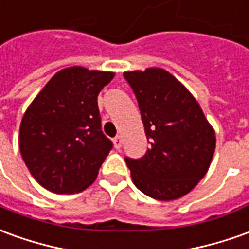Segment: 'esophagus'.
Here are the masks:
<instances>
[{
  "label": "esophagus",
  "instance_id": "1",
  "mask_svg": "<svg viewBox=\"0 0 249 249\" xmlns=\"http://www.w3.org/2000/svg\"><path fill=\"white\" fill-rule=\"evenodd\" d=\"M113 144H114V148H116V149L121 148V144H123V139H121V136H120V135H117V136L113 139Z\"/></svg>",
  "mask_w": 249,
  "mask_h": 249
}]
</instances>
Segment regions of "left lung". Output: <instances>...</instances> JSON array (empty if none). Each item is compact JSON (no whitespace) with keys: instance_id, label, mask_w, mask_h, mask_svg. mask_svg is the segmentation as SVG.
Instances as JSON below:
<instances>
[{"instance_id":"obj_1","label":"left lung","mask_w":249,"mask_h":249,"mask_svg":"<svg viewBox=\"0 0 249 249\" xmlns=\"http://www.w3.org/2000/svg\"><path fill=\"white\" fill-rule=\"evenodd\" d=\"M136 97L149 148L125 156L139 190L159 201L187 194L205 177L215 148L214 130L194 97L161 69L124 72Z\"/></svg>"}]
</instances>
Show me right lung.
Wrapping results in <instances>:
<instances>
[{
	"mask_svg": "<svg viewBox=\"0 0 249 249\" xmlns=\"http://www.w3.org/2000/svg\"><path fill=\"white\" fill-rule=\"evenodd\" d=\"M113 72L70 67L52 76L20 125V151L47 190L72 194L94 182L113 142L101 130L97 104Z\"/></svg>",
	"mask_w": 249,
	"mask_h": 249,
	"instance_id": "right-lung-1",
	"label": "right lung"
}]
</instances>
